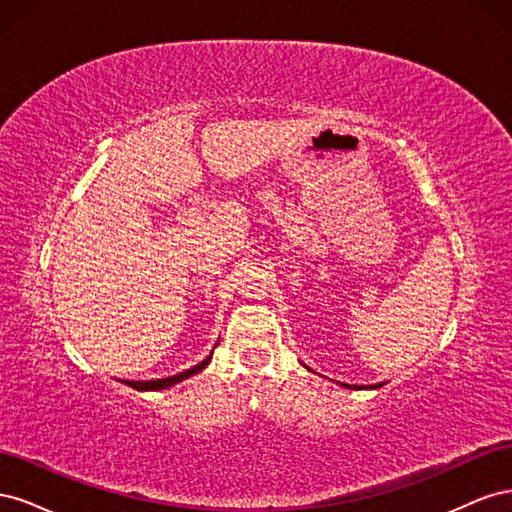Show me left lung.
Returning a JSON list of instances; mask_svg holds the SVG:
<instances>
[{"instance_id": "left-lung-1", "label": "left lung", "mask_w": 512, "mask_h": 512, "mask_svg": "<svg viewBox=\"0 0 512 512\" xmlns=\"http://www.w3.org/2000/svg\"><path fill=\"white\" fill-rule=\"evenodd\" d=\"M344 386H346V389H356V391L365 389V391H367V389H380L382 384H369V386H356V384H354V386H350V384H344Z\"/></svg>"}]
</instances>
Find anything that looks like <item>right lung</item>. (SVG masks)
Wrapping results in <instances>:
<instances>
[{
	"mask_svg": "<svg viewBox=\"0 0 512 512\" xmlns=\"http://www.w3.org/2000/svg\"><path fill=\"white\" fill-rule=\"evenodd\" d=\"M215 346H218V344H215ZM211 359H213V352L207 356L203 363H198V365H194L190 369H185V371H181V374H177V376H168V378H160V380H147V382L126 380V384L132 386V389H136V391H164V389H170V386H175V384H179L183 380H188L190 376L198 374V371H203L211 363Z\"/></svg>",
	"mask_w": 512,
	"mask_h": 512,
	"instance_id": "add662e5",
	"label": "right lung"
}]
</instances>
